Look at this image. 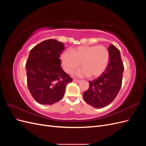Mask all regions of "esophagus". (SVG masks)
Listing matches in <instances>:
<instances>
[{
	"mask_svg": "<svg viewBox=\"0 0 146 146\" xmlns=\"http://www.w3.org/2000/svg\"><path fill=\"white\" fill-rule=\"evenodd\" d=\"M73 81H74V82H76V83H80V80H77V79H74Z\"/></svg>",
	"mask_w": 146,
	"mask_h": 146,
	"instance_id": "1",
	"label": "esophagus"
}]
</instances>
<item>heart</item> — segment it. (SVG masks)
Masks as SVG:
<instances>
[{"instance_id":"b5f03b06","label":"heart","mask_w":146,"mask_h":146,"mask_svg":"<svg viewBox=\"0 0 146 146\" xmlns=\"http://www.w3.org/2000/svg\"><path fill=\"white\" fill-rule=\"evenodd\" d=\"M72 54L64 52L61 56V64L64 71L72 73L82 66V69L75 72L79 77H97L102 74L108 65L110 54L103 46H80L74 48Z\"/></svg>"}]
</instances>
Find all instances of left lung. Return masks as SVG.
Listing matches in <instances>:
<instances>
[{
  "mask_svg": "<svg viewBox=\"0 0 146 146\" xmlns=\"http://www.w3.org/2000/svg\"><path fill=\"white\" fill-rule=\"evenodd\" d=\"M109 63L101 76L89 81L88 90L84 92L86 102L97 108H104L111 104L120 90L124 68L118 48L114 45L108 47Z\"/></svg>",
  "mask_w": 146,
  "mask_h": 146,
  "instance_id": "1",
  "label": "left lung"
}]
</instances>
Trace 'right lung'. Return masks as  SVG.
<instances>
[{"label":"right lung","instance_id":"add662e5","mask_svg":"<svg viewBox=\"0 0 146 146\" xmlns=\"http://www.w3.org/2000/svg\"><path fill=\"white\" fill-rule=\"evenodd\" d=\"M64 49L63 42L50 39L30 51L25 64L27 86L39 104L52 105L60 101L67 84L72 81L60 66V56Z\"/></svg>","mask_w":146,"mask_h":146}]
</instances>
